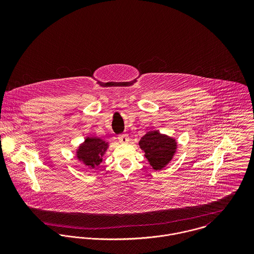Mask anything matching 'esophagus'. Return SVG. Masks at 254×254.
<instances>
[{
    "mask_svg": "<svg viewBox=\"0 0 254 254\" xmlns=\"http://www.w3.org/2000/svg\"><path fill=\"white\" fill-rule=\"evenodd\" d=\"M118 141H119V143H121V144H126V143H128V142L130 141V139H129V136H128V135L123 134V135H119V136H118Z\"/></svg>",
    "mask_w": 254,
    "mask_h": 254,
    "instance_id": "obj_1",
    "label": "esophagus"
}]
</instances>
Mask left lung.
<instances>
[{
    "instance_id": "1",
    "label": "left lung",
    "mask_w": 254,
    "mask_h": 254,
    "mask_svg": "<svg viewBox=\"0 0 254 254\" xmlns=\"http://www.w3.org/2000/svg\"><path fill=\"white\" fill-rule=\"evenodd\" d=\"M145 158L154 170H161L173 158L177 142L175 139L160 134L159 131H149L139 142Z\"/></svg>"
}]
</instances>
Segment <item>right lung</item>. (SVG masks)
Instances as JSON below:
<instances>
[{"label":"right lung","mask_w":254,"mask_h":254,"mask_svg":"<svg viewBox=\"0 0 254 254\" xmlns=\"http://www.w3.org/2000/svg\"><path fill=\"white\" fill-rule=\"evenodd\" d=\"M108 147L109 143L106 141L97 137H87L84 143L79 145L76 156L85 166L95 168L103 161V156Z\"/></svg>","instance_id":"add662e5"}]
</instances>
